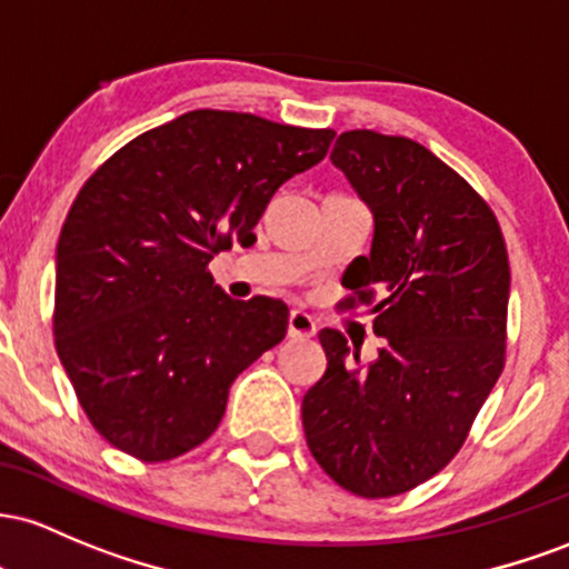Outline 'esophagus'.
<instances>
[{
  "label": "esophagus",
  "instance_id": "obj_1",
  "mask_svg": "<svg viewBox=\"0 0 569 569\" xmlns=\"http://www.w3.org/2000/svg\"><path fill=\"white\" fill-rule=\"evenodd\" d=\"M315 330H317L315 317L306 315V311H301V309L290 311V319H287V336H290V338H309V336H315Z\"/></svg>",
  "mask_w": 569,
  "mask_h": 569
}]
</instances>
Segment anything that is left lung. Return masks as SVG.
<instances>
[{"label": "left lung", "mask_w": 569, "mask_h": 569, "mask_svg": "<svg viewBox=\"0 0 569 569\" xmlns=\"http://www.w3.org/2000/svg\"><path fill=\"white\" fill-rule=\"evenodd\" d=\"M330 161L373 214L370 252L341 284L360 303L379 292L385 347L362 366L343 333L319 330L328 368L303 395L306 443L352 495H403L451 462L500 379L506 241L487 201L413 139L343 131Z\"/></svg>", "instance_id": "1"}]
</instances>
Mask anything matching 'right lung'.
<instances>
[{
	"label": "right lung",
	"mask_w": 569,
	"mask_h": 569,
	"mask_svg": "<svg viewBox=\"0 0 569 569\" xmlns=\"http://www.w3.org/2000/svg\"><path fill=\"white\" fill-rule=\"evenodd\" d=\"M330 129L193 110L131 139L69 209L56 247V352L114 449L166 462L220 425L228 389L287 333L279 298L236 301L209 260L279 184L319 163Z\"/></svg>",
	"instance_id": "right-lung-1"
}]
</instances>
